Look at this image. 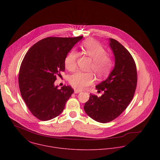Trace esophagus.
<instances>
[{"instance_id":"esophagus-1","label":"esophagus","mask_w":160,"mask_h":160,"mask_svg":"<svg viewBox=\"0 0 160 160\" xmlns=\"http://www.w3.org/2000/svg\"><path fill=\"white\" fill-rule=\"evenodd\" d=\"M74 92H75V94H78V93L82 92V91L80 90H78V89H74Z\"/></svg>"}]
</instances>
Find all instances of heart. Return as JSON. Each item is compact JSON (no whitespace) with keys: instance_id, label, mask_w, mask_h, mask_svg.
<instances>
[{"instance_id":"obj_1","label":"heart","mask_w":160,"mask_h":160,"mask_svg":"<svg viewBox=\"0 0 160 160\" xmlns=\"http://www.w3.org/2000/svg\"><path fill=\"white\" fill-rule=\"evenodd\" d=\"M82 49L88 56L93 59L91 66L94 72L99 77L107 76L112 70L113 60L111 56L106 54L104 48L98 42L88 40L82 44ZM77 53L71 51L65 59L64 64L68 70L73 72L77 68ZM94 81V76L90 72H78L72 75L69 82L72 86L78 90H82L92 84Z\"/></svg>"}]
</instances>
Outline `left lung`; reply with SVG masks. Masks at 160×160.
<instances>
[{"label": "left lung", "instance_id": "1", "mask_svg": "<svg viewBox=\"0 0 160 160\" xmlns=\"http://www.w3.org/2000/svg\"><path fill=\"white\" fill-rule=\"evenodd\" d=\"M109 45L115 57V66L108 78L96 88L104 94L99 98L90 94L84 105L87 115L105 123L118 117L132 100L138 83L135 61L128 51L117 40L110 38Z\"/></svg>", "mask_w": 160, "mask_h": 160}]
</instances>
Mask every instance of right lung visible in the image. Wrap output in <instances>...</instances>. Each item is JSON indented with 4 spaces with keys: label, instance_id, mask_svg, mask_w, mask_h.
Here are the masks:
<instances>
[{
    "label": "right lung",
    "instance_id": "obj_1",
    "mask_svg": "<svg viewBox=\"0 0 160 160\" xmlns=\"http://www.w3.org/2000/svg\"><path fill=\"white\" fill-rule=\"evenodd\" d=\"M83 38L49 37L35 43L25 54L19 68V87L32 115L48 121L59 115L74 90L54 85L57 75L64 72V61L74 45Z\"/></svg>",
    "mask_w": 160,
    "mask_h": 160
}]
</instances>
